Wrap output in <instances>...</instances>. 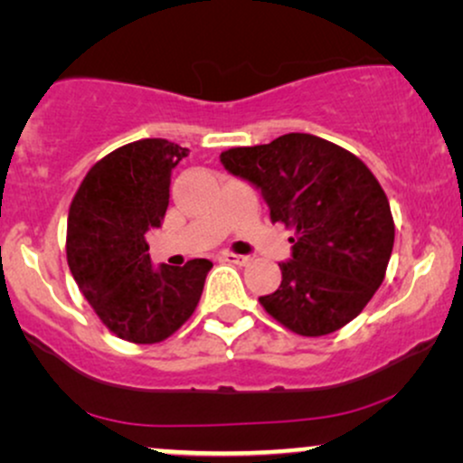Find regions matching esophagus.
I'll list each match as a JSON object with an SVG mask.
<instances>
[{
	"label": "esophagus",
	"instance_id": "obj_1",
	"mask_svg": "<svg viewBox=\"0 0 463 463\" xmlns=\"http://www.w3.org/2000/svg\"><path fill=\"white\" fill-rule=\"evenodd\" d=\"M219 258L222 260V262H230V264H241V266H244L249 262V258L247 255H238V253H230V251H222Z\"/></svg>",
	"mask_w": 463,
	"mask_h": 463
}]
</instances>
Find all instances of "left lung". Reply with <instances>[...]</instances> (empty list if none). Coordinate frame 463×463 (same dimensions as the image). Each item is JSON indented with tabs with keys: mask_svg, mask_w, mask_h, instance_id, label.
<instances>
[{
	"mask_svg": "<svg viewBox=\"0 0 463 463\" xmlns=\"http://www.w3.org/2000/svg\"><path fill=\"white\" fill-rule=\"evenodd\" d=\"M262 193L270 221L295 230L281 284L260 303L277 323L317 338L351 323L382 286L394 247L388 197L357 156L312 134L221 154Z\"/></svg>",
	"mask_w": 463,
	"mask_h": 463,
	"instance_id": "obj_1",
	"label": "left lung"
}]
</instances>
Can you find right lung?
I'll return each mask as SVG.
<instances>
[{
    "label": "right lung",
    "instance_id": "right-lung-1",
    "mask_svg": "<svg viewBox=\"0 0 463 463\" xmlns=\"http://www.w3.org/2000/svg\"><path fill=\"white\" fill-rule=\"evenodd\" d=\"M186 146L143 138L101 157L86 173L69 210L67 260L101 323L134 345H156L193 317L210 260L184 266L149 258L145 233L160 227L171 173Z\"/></svg>",
    "mask_w": 463,
    "mask_h": 463
}]
</instances>
